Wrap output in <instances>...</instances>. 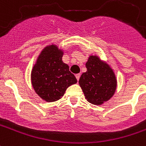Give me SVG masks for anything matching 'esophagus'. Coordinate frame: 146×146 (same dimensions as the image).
<instances>
[{"label":"esophagus","mask_w":146,"mask_h":146,"mask_svg":"<svg viewBox=\"0 0 146 146\" xmlns=\"http://www.w3.org/2000/svg\"><path fill=\"white\" fill-rule=\"evenodd\" d=\"M80 73H78V74H76V78L77 80H80Z\"/></svg>","instance_id":"34e87169"}]
</instances>
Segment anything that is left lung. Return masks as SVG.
Segmentation results:
<instances>
[{
	"mask_svg": "<svg viewBox=\"0 0 146 146\" xmlns=\"http://www.w3.org/2000/svg\"><path fill=\"white\" fill-rule=\"evenodd\" d=\"M86 67L87 72L81 75L79 84L87 101L100 105L114 94L117 84L114 73L108 65L97 56H90Z\"/></svg>",
	"mask_w": 146,
	"mask_h": 146,
	"instance_id": "8db88e82",
	"label": "left lung"
}]
</instances>
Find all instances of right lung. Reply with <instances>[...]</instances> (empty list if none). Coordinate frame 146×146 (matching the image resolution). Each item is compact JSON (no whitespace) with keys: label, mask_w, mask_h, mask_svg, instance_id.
Masks as SVG:
<instances>
[{"label":"right lung","mask_w":146,"mask_h":146,"mask_svg":"<svg viewBox=\"0 0 146 146\" xmlns=\"http://www.w3.org/2000/svg\"><path fill=\"white\" fill-rule=\"evenodd\" d=\"M62 55L56 46L46 47L32 71V84L35 92L48 102L60 99L66 88L77 82L69 66L62 62Z\"/></svg>","instance_id":"right-lung-1"}]
</instances>
